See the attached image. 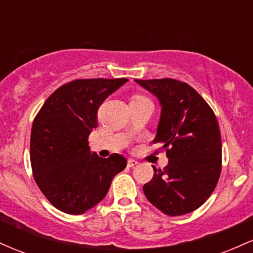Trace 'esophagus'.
I'll list each match as a JSON object with an SVG mask.
<instances>
[{
	"mask_svg": "<svg viewBox=\"0 0 253 253\" xmlns=\"http://www.w3.org/2000/svg\"><path fill=\"white\" fill-rule=\"evenodd\" d=\"M136 164H138V162L134 161V159H128V162H127V165H128V168H134Z\"/></svg>",
	"mask_w": 253,
	"mask_h": 253,
	"instance_id": "34e87169",
	"label": "esophagus"
}]
</instances>
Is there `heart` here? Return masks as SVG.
<instances>
[{
  "mask_svg": "<svg viewBox=\"0 0 253 253\" xmlns=\"http://www.w3.org/2000/svg\"><path fill=\"white\" fill-rule=\"evenodd\" d=\"M134 98H143V97H141V96H135Z\"/></svg>",
  "mask_w": 253,
  "mask_h": 253,
  "instance_id": "obj_1",
  "label": "heart"
}]
</instances>
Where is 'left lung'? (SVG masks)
<instances>
[{
  "label": "left lung",
  "mask_w": 253,
  "mask_h": 253,
  "mask_svg": "<svg viewBox=\"0 0 253 253\" xmlns=\"http://www.w3.org/2000/svg\"><path fill=\"white\" fill-rule=\"evenodd\" d=\"M161 103L155 144L169 163L153 167L143 187L146 199L170 216L197 210L215 189L221 172V135L215 114L195 89L172 78L135 80Z\"/></svg>",
  "instance_id": "1"
}]
</instances>
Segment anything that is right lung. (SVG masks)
<instances>
[{
    "label": "right lung",
    "instance_id": "right-lung-1",
    "mask_svg": "<svg viewBox=\"0 0 253 253\" xmlns=\"http://www.w3.org/2000/svg\"><path fill=\"white\" fill-rule=\"evenodd\" d=\"M127 78L75 80L58 88L32 125L31 164L38 187L57 210L85 213L103 200L127 165L124 156L101 158L90 151L97 110Z\"/></svg>",
    "mask_w": 253,
    "mask_h": 253
}]
</instances>
